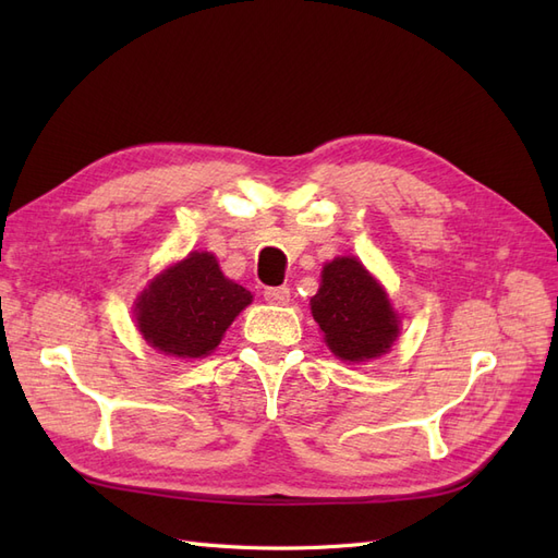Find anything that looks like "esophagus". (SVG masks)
<instances>
[{"label":"esophagus","instance_id":"obj_1","mask_svg":"<svg viewBox=\"0 0 558 558\" xmlns=\"http://www.w3.org/2000/svg\"><path fill=\"white\" fill-rule=\"evenodd\" d=\"M263 298L269 302V305H289L291 289H286V286H269V289L263 291Z\"/></svg>","mask_w":558,"mask_h":558}]
</instances>
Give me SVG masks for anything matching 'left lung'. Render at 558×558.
<instances>
[{
  "label": "left lung",
  "instance_id": "obj_1",
  "mask_svg": "<svg viewBox=\"0 0 558 558\" xmlns=\"http://www.w3.org/2000/svg\"><path fill=\"white\" fill-rule=\"evenodd\" d=\"M312 316L330 351L349 363L384 356L400 332V318L381 283L353 256L324 265Z\"/></svg>",
  "mask_w": 558,
  "mask_h": 558
}]
</instances>
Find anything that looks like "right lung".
<instances>
[{"mask_svg":"<svg viewBox=\"0 0 558 558\" xmlns=\"http://www.w3.org/2000/svg\"><path fill=\"white\" fill-rule=\"evenodd\" d=\"M253 295L223 277L214 253L193 251L150 279L134 302L144 340L167 356L205 359Z\"/></svg>","mask_w":558,"mask_h":558,"instance_id":"obj_1","label":"right lung"}]
</instances>
